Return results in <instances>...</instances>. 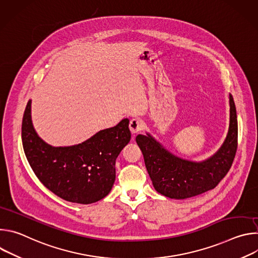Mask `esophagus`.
Returning <instances> with one entry per match:
<instances>
[{
  "label": "esophagus",
  "instance_id": "esophagus-1",
  "mask_svg": "<svg viewBox=\"0 0 258 258\" xmlns=\"http://www.w3.org/2000/svg\"><path fill=\"white\" fill-rule=\"evenodd\" d=\"M143 127H144V122L138 118H134L130 122V130L133 135H136L139 132H141Z\"/></svg>",
  "mask_w": 258,
  "mask_h": 258
}]
</instances>
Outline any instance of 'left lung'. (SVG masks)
<instances>
[{
  "label": "left lung",
  "mask_w": 258,
  "mask_h": 258,
  "mask_svg": "<svg viewBox=\"0 0 258 258\" xmlns=\"http://www.w3.org/2000/svg\"><path fill=\"white\" fill-rule=\"evenodd\" d=\"M230 123L228 134L218 150L202 161L180 158L169 152L149 133L138 135L137 144L153 187L171 199H187L211 189L228 173L237 151L238 121L233 96L229 94Z\"/></svg>",
  "instance_id": "obj_1"
}]
</instances>
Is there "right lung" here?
<instances>
[{
	"label": "right lung",
	"mask_w": 258,
	"mask_h": 258,
	"mask_svg": "<svg viewBox=\"0 0 258 258\" xmlns=\"http://www.w3.org/2000/svg\"><path fill=\"white\" fill-rule=\"evenodd\" d=\"M128 122L124 118L78 145L53 147L36 134L29 100L21 127L24 153L35 175L55 195L72 203H95L113 187L116 158L131 141Z\"/></svg>",
	"instance_id": "right-lung-1"
}]
</instances>
